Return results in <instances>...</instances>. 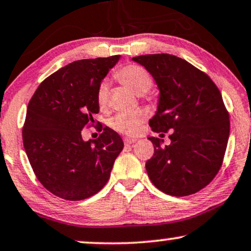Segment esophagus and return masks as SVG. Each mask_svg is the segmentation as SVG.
<instances>
[{
	"label": "esophagus",
	"instance_id": "1",
	"mask_svg": "<svg viewBox=\"0 0 251 251\" xmlns=\"http://www.w3.org/2000/svg\"><path fill=\"white\" fill-rule=\"evenodd\" d=\"M134 142H136L135 138H125V139H124V143H125L126 146L132 145V143H134Z\"/></svg>",
	"mask_w": 251,
	"mask_h": 251
}]
</instances>
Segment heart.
I'll return each instance as SVG.
<instances>
[{"label":"heart","mask_w":251,"mask_h":251,"mask_svg":"<svg viewBox=\"0 0 251 251\" xmlns=\"http://www.w3.org/2000/svg\"><path fill=\"white\" fill-rule=\"evenodd\" d=\"M116 75L120 81L128 86L133 92L139 95L146 94L152 86V79L149 73L141 66L135 64L124 66L117 72ZM109 89L110 85L106 80L99 85L98 92H96V102L101 110H104L108 106ZM142 120L143 113L140 111L120 112L110 119L109 125L113 129L124 134H135Z\"/></svg>","instance_id":"obj_1"}]
</instances>
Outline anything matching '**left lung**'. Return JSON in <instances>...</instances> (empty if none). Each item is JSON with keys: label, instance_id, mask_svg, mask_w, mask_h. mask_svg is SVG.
<instances>
[{"label": "left lung", "instance_id": "8db88e82", "mask_svg": "<svg viewBox=\"0 0 251 251\" xmlns=\"http://www.w3.org/2000/svg\"><path fill=\"white\" fill-rule=\"evenodd\" d=\"M132 61L150 73L159 91L150 127L160 135L172 129L169 146L148 138L155 148L146 163L150 180L172 196L199 192L218 173L228 141V113L219 89L205 73L170 53Z\"/></svg>", "mask_w": 251, "mask_h": 251}]
</instances>
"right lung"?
Returning a JSON list of instances; mask_svg holds the SVG:
<instances>
[{"instance_id": "obj_1", "label": "right lung", "mask_w": 251, "mask_h": 251, "mask_svg": "<svg viewBox=\"0 0 251 251\" xmlns=\"http://www.w3.org/2000/svg\"><path fill=\"white\" fill-rule=\"evenodd\" d=\"M119 59L117 55L70 63L43 80L28 103L25 151L39 181L58 198L80 201L95 195L124 148L120 135L109 127L96 140L81 136L99 112V85Z\"/></svg>"}]
</instances>
